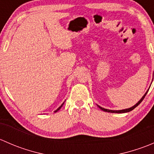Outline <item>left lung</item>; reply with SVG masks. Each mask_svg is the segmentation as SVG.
Wrapping results in <instances>:
<instances>
[{
	"mask_svg": "<svg viewBox=\"0 0 154 154\" xmlns=\"http://www.w3.org/2000/svg\"><path fill=\"white\" fill-rule=\"evenodd\" d=\"M148 90H149V89H148ZM148 90H147V91H146V93L144 94L143 97H142V98L140 99V100H139V101L138 102V103H136V104H135L134 106H132V107H130V108L125 109H122V110H109V109H106L103 108V107L98 106V105H97V106H98V107L100 109H102V110H103V111H104V112H112V113H125V112H130V111H132V110H133V109H134L136 108V106H139V105L140 104L141 102H142V100H144V97H145L146 94H147V91H148Z\"/></svg>",
	"mask_w": 154,
	"mask_h": 154,
	"instance_id": "left-lung-1",
	"label": "left lung"
}]
</instances>
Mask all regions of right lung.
Returning a JSON list of instances; mask_svg holds the SVG:
<instances>
[{
    "instance_id": "obj_1",
    "label": "right lung",
    "mask_w": 154,
    "mask_h": 154,
    "mask_svg": "<svg viewBox=\"0 0 154 154\" xmlns=\"http://www.w3.org/2000/svg\"><path fill=\"white\" fill-rule=\"evenodd\" d=\"M63 104H62V105H61V106H60V107H59V108H58V109H57V110H55V111H54V112H57V111H59V110H60V108H61V107H62V106H63Z\"/></svg>"
}]
</instances>
